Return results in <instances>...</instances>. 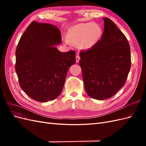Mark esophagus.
<instances>
[{"instance_id": "obj_1", "label": "esophagus", "mask_w": 146, "mask_h": 146, "mask_svg": "<svg viewBox=\"0 0 146 146\" xmlns=\"http://www.w3.org/2000/svg\"><path fill=\"white\" fill-rule=\"evenodd\" d=\"M80 60V57L79 55H77L76 56V63H78L79 61Z\"/></svg>"}]
</instances>
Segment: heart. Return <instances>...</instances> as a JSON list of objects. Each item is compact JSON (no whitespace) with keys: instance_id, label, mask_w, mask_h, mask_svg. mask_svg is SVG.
Segmentation results:
<instances>
[{"instance_id":"obj_1","label":"heart","mask_w":146,"mask_h":146,"mask_svg":"<svg viewBox=\"0 0 146 146\" xmlns=\"http://www.w3.org/2000/svg\"><path fill=\"white\" fill-rule=\"evenodd\" d=\"M102 35V29L98 25L91 23H82L74 27L69 32L67 41L73 44H78L83 49L92 48L98 42Z\"/></svg>"}]
</instances>
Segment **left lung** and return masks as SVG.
<instances>
[{"mask_svg":"<svg viewBox=\"0 0 146 146\" xmlns=\"http://www.w3.org/2000/svg\"><path fill=\"white\" fill-rule=\"evenodd\" d=\"M103 19L100 40L81 50L79 61L86 93L97 100L115 94L124 85L131 67L130 47L125 35L111 19Z\"/></svg>","mask_w":146,"mask_h":146,"instance_id":"left-lung-1","label":"left lung"}]
</instances>
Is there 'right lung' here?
<instances>
[{"label": "right lung", "instance_id": "1", "mask_svg": "<svg viewBox=\"0 0 146 146\" xmlns=\"http://www.w3.org/2000/svg\"><path fill=\"white\" fill-rule=\"evenodd\" d=\"M61 43L55 25L33 21L22 35L16 50L15 69L19 83L30 98L46 102L58 98L68 70L76 63L74 50L61 52Z\"/></svg>", "mask_w": 146, "mask_h": 146}]
</instances>
